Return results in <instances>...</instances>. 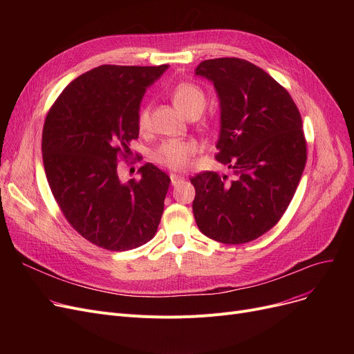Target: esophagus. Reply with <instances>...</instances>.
Returning a JSON list of instances; mask_svg holds the SVG:
<instances>
[{
	"label": "esophagus",
	"mask_w": 354,
	"mask_h": 354,
	"mask_svg": "<svg viewBox=\"0 0 354 354\" xmlns=\"http://www.w3.org/2000/svg\"><path fill=\"white\" fill-rule=\"evenodd\" d=\"M183 179V176H180V175H176V174H171V182H172V185L175 187V185H178L180 180Z\"/></svg>",
	"instance_id": "1"
}]
</instances>
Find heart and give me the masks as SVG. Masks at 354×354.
Wrapping results in <instances>:
<instances>
[{
    "instance_id": "b5f03b06",
    "label": "heart",
    "mask_w": 354,
    "mask_h": 354,
    "mask_svg": "<svg viewBox=\"0 0 354 354\" xmlns=\"http://www.w3.org/2000/svg\"><path fill=\"white\" fill-rule=\"evenodd\" d=\"M171 97L175 107L188 119L191 116H199L202 113V110L205 109L207 103L203 91L192 83L178 84L172 90ZM147 122L149 110L147 107H142L138 116V124L140 129H145L147 126ZM196 151L198 146L196 142L194 140H167L155 149L152 153V159L156 163L167 167V169L182 171L189 165Z\"/></svg>"
}]
</instances>
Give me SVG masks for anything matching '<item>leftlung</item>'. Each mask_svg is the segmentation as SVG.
<instances>
[{"label": "left lung", "mask_w": 354, "mask_h": 354, "mask_svg": "<svg viewBox=\"0 0 354 354\" xmlns=\"http://www.w3.org/2000/svg\"><path fill=\"white\" fill-rule=\"evenodd\" d=\"M195 74L212 82L221 126L215 159L234 178H191L199 231L222 244H244L270 231L301 179L307 146L300 111L268 73L235 57L202 62Z\"/></svg>", "instance_id": "8db88e82"}]
</instances>
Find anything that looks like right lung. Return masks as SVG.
<instances>
[{
  "label": "right lung",
  "instance_id": "obj_1",
  "mask_svg": "<svg viewBox=\"0 0 354 354\" xmlns=\"http://www.w3.org/2000/svg\"><path fill=\"white\" fill-rule=\"evenodd\" d=\"M162 66H99L74 79L54 102L43 129L46 176L62 212L83 238L109 251L151 241L171 178L152 163L140 180L122 182L118 160L138 139L145 91Z\"/></svg>",
  "mask_w": 354,
  "mask_h": 354
}]
</instances>
